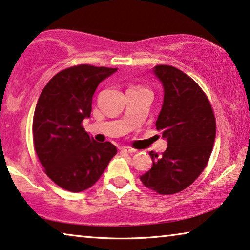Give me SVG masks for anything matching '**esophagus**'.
Returning <instances> with one entry per match:
<instances>
[{
	"mask_svg": "<svg viewBox=\"0 0 250 250\" xmlns=\"http://www.w3.org/2000/svg\"><path fill=\"white\" fill-rule=\"evenodd\" d=\"M121 150L123 152H126V153H134V152H135V150L132 149V147H129V146H122Z\"/></svg>",
	"mask_w": 250,
	"mask_h": 250,
	"instance_id": "obj_1",
	"label": "esophagus"
}]
</instances>
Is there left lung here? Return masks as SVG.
Here are the masks:
<instances>
[{"label": "left lung", "mask_w": 250, "mask_h": 250, "mask_svg": "<svg viewBox=\"0 0 250 250\" xmlns=\"http://www.w3.org/2000/svg\"><path fill=\"white\" fill-rule=\"evenodd\" d=\"M152 72L164 88L155 126L168 147L161 155L150 152L153 165L140 179L158 194H176L193 184L208 165L215 140V118L203 90L183 71L157 65Z\"/></svg>", "instance_id": "1"}]
</instances>
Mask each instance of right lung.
<instances>
[{"instance_id": "1", "label": "right lung", "mask_w": 250, "mask_h": 250, "mask_svg": "<svg viewBox=\"0 0 250 250\" xmlns=\"http://www.w3.org/2000/svg\"><path fill=\"white\" fill-rule=\"evenodd\" d=\"M117 68L78 65L57 73L39 96L32 119L36 153L46 175L64 189L80 193L96 184L117 153L82 127L91 115L92 97Z\"/></svg>"}]
</instances>
